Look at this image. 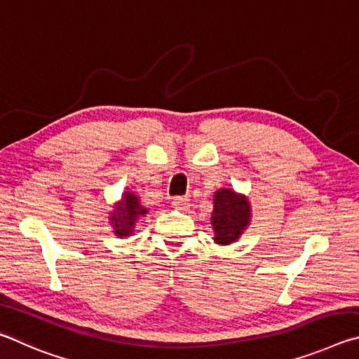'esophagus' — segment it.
<instances>
[{
	"mask_svg": "<svg viewBox=\"0 0 359 359\" xmlns=\"http://www.w3.org/2000/svg\"><path fill=\"white\" fill-rule=\"evenodd\" d=\"M172 206H173V208H176V210L187 211V210H189V206H191L189 198H187V197H173Z\"/></svg>",
	"mask_w": 359,
	"mask_h": 359,
	"instance_id": "34e87169",
	"label": "esophagus"
}]
</instances>
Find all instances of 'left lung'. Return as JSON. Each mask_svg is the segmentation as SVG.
I'll list each match as a JSON object with an SVG mask.
<instances>
[{"label": "left lung", "instance_id": "8db88e82", "mask_svg": "<svg viewBox=\"0 0 359 359\" xmlns=\"http://www.w3.org/2000/svg\"><path fill=\"white\" fill-rule=\"evenodd\" d=\"M250 208L246 197L236 196L233 191L221 189L215 196V211L211 224L215 229V240L219 244H230L240 238L248 227Z\"/></svg>", "mask_w": 359, "mask_h": 359}]
</instances>
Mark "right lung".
Segmentation results:
<instances>
[{
  "mask_svg": "<svg viewBox=\"0 0 359 359\" xmlns=\"http://www.w3.org/2000/svg\"><path fill=\"white\" fill-rule=\"evenodd\" d=\"M142 215H147V210L142 208L134 194L126 192L121 205L118 206L116 212L111 216V224L115 225V233L118 236H129L132 227L135 225L137 217Z\"/></svg>",
  "mask_w": 359,
  "mask_h": 359,
  "instance_id": "right-lung-1",
  "label": "right lung"
}]
</instances>
